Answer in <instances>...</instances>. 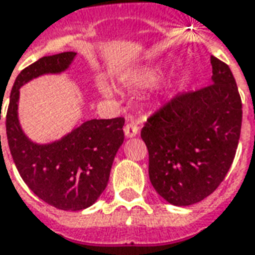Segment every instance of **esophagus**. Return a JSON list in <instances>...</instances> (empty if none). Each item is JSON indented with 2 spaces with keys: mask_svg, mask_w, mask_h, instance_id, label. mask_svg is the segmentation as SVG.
Returning <instances> with one entry per match:
<instances>
[{
  "mask_svg": "<svg viewBox=\"0 0 255 255\" xmlns=\"http://www.w3.org/2000/svg\"><path fill=\"white\" fill-rule=\"evenodd\" d=\"M124 133H126L127 138H133L138 133V127L133 123H128L127 126L124 127Z\"/></svg>",
  "mask_w": 255,
  "mask_h": 255,
  "instance_id": "obj_1",
  "label": "esophagus"
}]
</instances>
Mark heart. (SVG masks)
Listing matches in <instances>:
<instances>
[{
    "instance_id": "obj_1",
    "label": "heart",
    "mask_w": 255,
    "mask_h": 255,
    "mask_svg": "<svg viewBox=\"0 0 255 255\" xmlns=\"http://www.w3.org/2000/svg\"><path fill=\"white\" fill-rule=\"evenodd\" d=\"M164 76V70L160 66H143L139 69H135L123 76V83L127 87L132 88H149L156 85ZM99 91L103 97L112 98L115 95V91L106 83L99 85Z\"/></svg>"
}]
</instances>
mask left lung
Segmentation results:
<instances>
[{"instance_id":"obj_1","label":"left lung","mask_w":255,"mask_h":255,"mask_svg":"<svg viewBox=\"0 0 255 255\" xmlns=\"http://www.w3.org/2000/svg\"><path fill=\"white\" fill-rule=\"evenodd\" d=\"M213 84L179 94L150 116L140 131L149 178L165 202H202L224 181L236 154L242 99L224 62L211 56Z\"/></svg>"}]
</instances>
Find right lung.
I'll use <instances>...</instances> for the list:
<instances>
[{
	"instance_id": "add662e5",
	"label": "right lung",
	"mask_w": 255,
	"mask_h": 255,
	"mask_svg": "<svg viewBox=\"0 0 255 255\" xmlns=\"http://www.w3.org/2000/svg\"><path fill=\"white\" fill-rule=\"evenodd\" d=\"M76 55L70 51L44 56L22 70L10 91L5 119L10 154L22 179L41 200L66 211L84 210L102 195L124 142V119L83 120L60 139L37 143L23 131L17 109L23 85L44 74L66 72Z\"/></svg>"
}]
</instances>
